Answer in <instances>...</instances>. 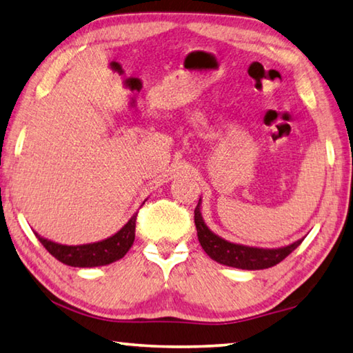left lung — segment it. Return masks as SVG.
<instances>
[{
    "mask_svg": "<svg viewBox=\"0 0 353 353\" xmlns=\"http://www.w3.org/2000/svg\"><path fill=\"white\" fill-rule=\"evenodd\" d=\"M195 226L200 245L206 254L215 262L239 270H265L274 267V265L282 262L290 252L298 248L304 240H296V242L281 246V248H257V246L228 242L209 230L205 223L201 215V199L195 208Z\"/></svg>",
    "mask_w": 353,
    "mask_h": 353,
    "instance_id": "left-lung-1",
    "label": "left lung"
}]
</instances>
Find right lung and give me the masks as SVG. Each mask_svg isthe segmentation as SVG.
Segmentation results:
<instances>
[{
	"instance_id": "1",
	"label": "right lung",
	"mask_w": 353,
	"mask_h": 353,
	"mask_svg": "<svg viewBox=\"0 0 353 353\" xmlns=\"http://www.w3.org/2000/svg\"><path fill=\"white\" fill-rule=\"evenodd\" d=\"M136 215L134 214L119 231L108 239L101 242L85 243V245H61L52 240L41 237L40 234H34L40 240L41 245L51 252V254L61 263L70 265L77 268H92L103 267L116 261H119L127 254L134 242V228H136Z\"/></svg>"
}]
</instances>
